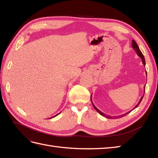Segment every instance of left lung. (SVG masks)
Wrapping results in <instances>:
<instances>
[{
  "label": "left lung",
  "instance_id": "obj_1",
  "mask_svg": "<svg viewBox=\"0 0 158 158\" xmlns=\"http://www.w3.org/2000/svg\"><path fill=\"white\" fill-rule=\"evenodd\" d=\"M132 48L135 50V52H136L137 54H138V56L140 57V58H141V60H142V62H143V64H144V66H145V58H144V56L143 55L142 52H140V49H139V46H138V45L136 44V43L135 42V40H132ZM146 74H147V72H146ZM144 91H145V88H144ZM143 96H144V95H143V96L141 97V98L140 99V100H139V103L137 104V105H136V106H135V108H134L133 109H136V107L139 105V104L140 103V102H141V100H142V99H143ZM91 101H92V95H91ZM92 105H93L94 107V109H95L97 110V111H98V113H99L100 114V115H102V116H104V117H106V118H108V119H111V118H113V117L110 116V115H106V114H105V113H102V112L100 111V110L99 109H97L96 107L94 105V104H93V103H92ZM133 109H132V110H133ZM132 110H130V111H128V112L126 113H125V114H123V115H120L119 117H123V116H125V115H126L127 114H128L129 113H130L131 111H132Z\"/></svg>",
  "mask_w": 158,
  "mask_h": 158
}]
</instances>
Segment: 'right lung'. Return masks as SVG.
<instances>
[{
	"label": "right lung",
	"mask_w": 158,
	"mask_h": 158,
	"mask_svg": "<svg viewBox=\"0 0 158 158\" xmlns=\"http://www.w3.org/2000/svg\"><path fill=\"white\" fill-rule=\"evenodd\" d=\"M59 115V113H58V114H57V115H55V116H53V117H51V118H53V117H54L57 116V115Z\"/></svg>",
	"instance_id": "add662e5"
}]
</instances>
